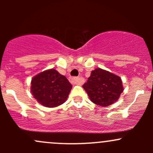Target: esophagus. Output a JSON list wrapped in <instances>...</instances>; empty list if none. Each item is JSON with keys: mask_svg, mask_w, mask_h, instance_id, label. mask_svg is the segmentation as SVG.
Returning <instances> with one entry per match:
<instances>
[{"mask_svg": "<svg viewBox=\"0 0 153 153\" xmlns=\"http://www.w3.org/2000/svg\"><path fill=\"white\" fill-rule=\"evenodd\" d=\"M69 81L71 82V84H74V85L80 84V80L77 77H71V78H69Z\"/></svg>", "mask_w": 153, "mask_h": 153, "instance_id": "esophagus-1", "label": "esophagus"}]
</instances>
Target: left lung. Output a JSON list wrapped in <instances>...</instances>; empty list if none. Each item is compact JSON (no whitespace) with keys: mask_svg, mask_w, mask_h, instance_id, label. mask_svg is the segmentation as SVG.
Here are the masks:
<instances>
[{"mask_svg":"<svg viewBox=\"0 0 153 153\" xmlns=\"http://www.w3.org/2000/svg\"><path fill=\"white\" fill-rule=\"evenodd\" d=\"M83 88L91 101L101 106H108L116 102L124 91L121 78L101 68L92 71Z\"/></svg>","mask_w":153,"mask_h":153,"instance_id":"1","label":"left lung"}]
</instances>
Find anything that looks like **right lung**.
I'll return each mask as SVG.
<instances>
[{
  "mask_svg": "<svg viewBox=\"0 0 153 153\" xmlns=\"http://www.w3.org/2000/svg\"><path fill=\"white\" fill-rule=\"evenodd\" d=\"M72 87L67 78L55 69L40 72L31 81V92L34 98L41 105L49 108L64 104Z\"/></svg>",
  "mask_w": 153,
  "mask_h": 153,
  "instance_id": "add662e5",
  "label": "right lung"
}]
</instances>
